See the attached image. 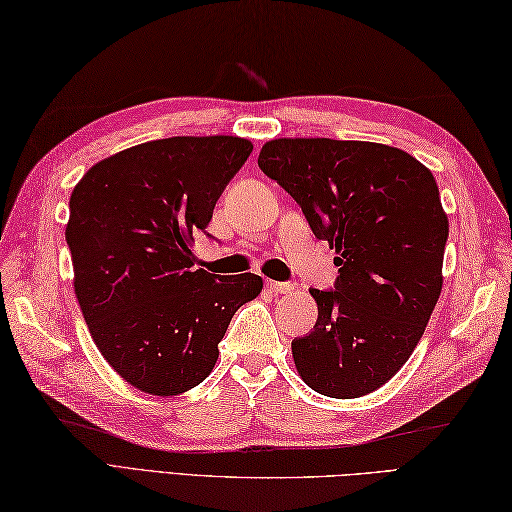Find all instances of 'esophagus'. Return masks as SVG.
Returning a JSON list of instances; mask_svg holds the SVG:
<instances>
[{
	"label": "esophagus",
	"mask_w": 512,
	"mask_h": 512,
	"mask_svg": "<svg viewBox=\"0 0 512 512\" xmlns=\"http://www.w3.org/2000/svg\"><path fill=\"white\" fill-rule=\"evenodd\" d=\"M267 286H269V289H271L273 293H282V295L295 291V286H293L291 282H273V280H267Z\"/></svg>",
	"instance_id": "obj_1"
}]
</instances>
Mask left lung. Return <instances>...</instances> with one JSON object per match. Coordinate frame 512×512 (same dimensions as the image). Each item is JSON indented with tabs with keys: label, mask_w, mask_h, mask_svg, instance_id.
Instances as JSON below:
<instances>
[{
	"label": "left lung",
	"mask_w": 512,
	"mask_h": 512,
	"mask_svg": "<svg viewBox=\"0 0 512 512\" xmlns=\"http://www.w3.org/2000/svg\"><path fill=\"white\" fill-rule=\"evenodd\" d=\"M258 167L339 254L334 289H310L313 332L291 343L299 376L339 400L380 389L415 352L441 295L450 223L434 176L404 149L332 139H273Z\"/></svg>",
	"instance_id": "1"
}]
</instances>
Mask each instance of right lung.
Masks as SVG:
<instances>
[{"label": "right lung", "instance_id": "add662e5", "mask_svg": "<svg viewBox=\"0 0 512 512\" xmlns=\"http://www.w3.org/2000/svg\"><path fill=\"white\" fill-rule=\"evenodd\" d=\"M254 145L171 136L99 160L69 199L73 289L106 363L149 395H180L213 371L230 319L263 291L254 273L195 269L193 234Z\"/></svg>", "mask_w": 512, "mask_h": 512}]
</instances>
